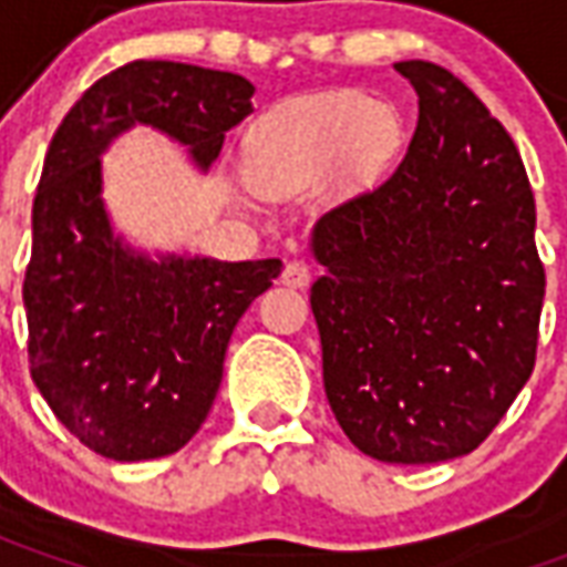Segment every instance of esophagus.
<instances>
[{"instance_id":"34e87169","label":"esophagus","mask_w":567,"mask_h":567,"mask_svg":"<svg viewBox=\"0 0 567 567\" xmlns=\"http://www.w3.org/2000/svg\"><path fill=\"white\" fill-rule=\"evenodd\" d=\"M309 279H312L309 264H303V260H288V264H285L282 285H288V288H307Z\"/></svg>"}]
</instances>
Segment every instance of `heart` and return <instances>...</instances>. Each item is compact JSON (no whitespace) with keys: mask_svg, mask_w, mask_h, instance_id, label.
Listing matches in <instances>:
<instances>
[{"mask_svg":"<svg viewBox=\"0 0 567 567\" xmlns=\"http://www.w3.org/2000/svg\"><path fill=\"white\" fill-rule=\"evenodd\" d=\"M401 145V121L368 93L324 91L282 103L248 133V175L267 197H309L328 182L370 185Z\"/></svg>","mask_w":567,"mask_h":567,"instance_id":"obj_1","label":"heart"}]
</instances>
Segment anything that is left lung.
<instances>
[{
    "label": "left lung",
    "instance_id": "1",
    "mask_svg": "<svg viewBox=\"0 0 567 567\" xmlns=\"http://www.w3.org/2000/svg\"><path fill=\"white\" fill-rule=\"evenodd\" d=\"M394 69L419 96L416 133L389 182L316 221L309 303L346 437L431 464L474 452L523 392L547 279L507 130L443 66Z\"/></svg>",
    "mask_w": 567,
    "mask_h": 567
}]
</instances>
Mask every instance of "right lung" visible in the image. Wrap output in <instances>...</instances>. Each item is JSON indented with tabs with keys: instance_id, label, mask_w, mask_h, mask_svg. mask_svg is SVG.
Returning <instances> with one entry per match:
<instances>
[{
	"instance_id": "add662e5",
	"label": "right lung",
	"mask_w": 567,
	"mask_h": 567,
	"mask_svg": "<svg viewBox=\"0 0 567 567\" xmlns=\"http://www.w3.org/2000/svg\"><path fill=\"white\" fill-rule=\"evenodd\" d=\"M251 81L234 72L133 60L84 91L48 145L23 279L30 373L54 416L105 458H161L197 434L236 321L282 260L133 248L105 209L103 154L140 124L209 173L224 133L251 115Z\"/></svg>"
}]
</instances>
